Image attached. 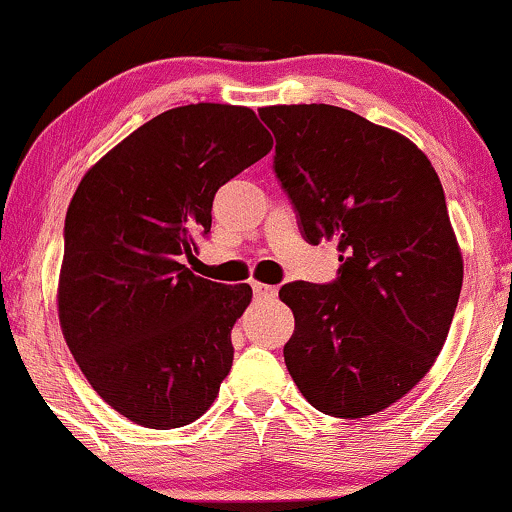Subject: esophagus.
I'll use <instances>...</instances> for the list:
<instances>
[{
	"instance_id": "1",
	"label": "esophagus",
	"mask_w": 512,
	"mask_h": 512,
	"mask_svg": "<svg viewBox=\"0 0 512 512\" xmlns=\"http://www.w3.org/2000/svg\"><path fill=\"white\" fill-rule=\"evenodd\" d=\"M252 293H255V298H260V300L276 298V288L269 286V283H260V281H252Z\"/></svg>"
}]
</instances>
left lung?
Listing matches in <instances>:
<instances>
[{
    "label": "left lung",
    "instance_id": "1",
    "mask_svg": "<svg viewBox=\"0 0 512 512\" xmlns=\"http://www.w3.org/2000/svg\"><path fill=\"white\" fill-rule=\"evenodd\" d=\"M274 171L317 245L336 240L338 279L293 281L288 372L312 408L360 420L420 384L446 343L463 252L432 162L412 140L331 104L260 109Z\"/></svg>",
    "mask_w": 512,
    "mask_h": 512
}]
</instances>
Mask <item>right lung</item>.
Instances as JSON below:
<instances>
[{
  "label": "right lung",
  "mask_w": 512,
  "mask_h": 512,
  "mask_svg": "<svg viewBox=\"0 0 512 512\" xmlns=\"http://www.w3.org/2000/svg\"><path fill=\"white\" fill-rule=\"evenodd\" d=\"M272 147L250 107L186 104L123 138L71 197L61 334L97 396L140 427L195 422L231 372L252 288L195 276L181 255L212 229L214 193Z\"/></svg>",
  "instance_id": "1"
}]
</instances>
